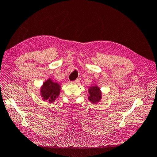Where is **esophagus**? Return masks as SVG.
I'll use <instances>...</instances> for the list:
<instances>
[{"label":"esophagus","instance_id":"1","mask_svg":"<svg viewBox=\"0 0 157 157\" xmlns=\"http://www.w3.org/2000/svg\"><path fill=\"white\" fill-rule=\"evenodd\" d=\"M79 82H80V79H79V78L76 79V80H75V81H74V82H75V83H76V84H78Z\"/></svg>","mask_w":157,"mask_h":157}]
</instances>
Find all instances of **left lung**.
I'll return each instance as SVG.
<instances>
[{"mask_svg": "<svg viewBox=\"0 0 157 157\" xmlns=\"http://www.w3.org/2000/svg\"><path fill=\"white\" fill-rule=\"evenodd\" d=\"M89 97L88 99L93 103H96L100 101L101 98V93L100 89L98 86H92L88 89Z\"/></svg>", "mask_w": 157, "mask_h": 157, "instance_id": "left-lung-1", "label": "left lung"}]
</instances>
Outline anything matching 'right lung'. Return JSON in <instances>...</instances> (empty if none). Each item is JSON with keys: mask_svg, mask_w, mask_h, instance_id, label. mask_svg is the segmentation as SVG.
Here are the masks:
<instances>
[{"mask_svg": "<svg viewBox=\"0 0 157 157\" xmlns=\"http://www.w3.org/2000/svg\"><path fill=\"white\" fill-rule=\"evenodd\" d=\"M60 85L56 82H52L50 78L43 84L41 88L40 93L43 99L48 101L49 102H53L58 97L60 91Z\"/></svg>", "mask_w": 157, "mask_h": 157, "instance_id": "obj_1", "label": "right lung"}]
</instances>
